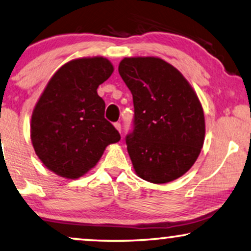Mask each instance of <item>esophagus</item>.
Wrapping results in <instances>:
<instances>
[{
    "label": "esophagus",
    "mask_w": 251,
    "mask_h": 251,
    "mask_svg": "<svg viewBox=\"0 0 251 251\" xmlns=\"http://www.w3.org/2000/svg\"><path fill=\"white\" fill-rule=\"evenodd\" d=\"M114 126H115V129H117L119 132H121V125H120L119 122H115L114 123Z\"/></svg>",
    "instance_id": "obj_1"
}]
</instances>
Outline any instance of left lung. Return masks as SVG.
I'll list each match as a JSON object with an SVG mask.
<instances>
[{"label":"left lung","instance_id":"8db88e82","mask_svg":"<svg viewBox=\"0 0 251 251\" xmlns=\"http://www.w3.org/2000/svg\"><path fill=\"white\" fill-rule=\"evenodd\" d=\"M119 74L133 97L134 129L126 137L133 170L162 184L191 169L205 140V117L183 75L155 56L125 57Z\"/></svg>","mask_w":251,"mask_h":251}]
</instances>
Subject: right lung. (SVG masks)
<instances>
[{"instance_id":"add662e5","label":"right lung","mask_w":251,"mask_h":251,"mask_svg":"<svg viewBox=\"0 0 251 251\" xmlns=\"http://www.w3.org/2000/svg\"><path fill=\"white\" fill-rule=\"evenodd\" d=\"M114 68L106 57H80L63 64L47 82L31 115L30 138L47 169L78 179L100 161L108 145L121 139L104 118L97 94Z\"/></svg>"}]
</instances>
